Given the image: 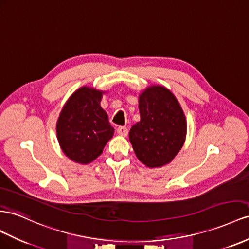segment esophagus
Masks as SVG:
<instances>
[{
	"mask_svg": "<svg viewBox=\"0 0 249 249\" xmlns=\"http://www.w3.org/2000/svg\"><path fill=\"white\" fill-rule=\"evenodd\" d=\"M117 131L120 136H122V137H127V134H128V129H127L125 126H120Z\"/></svg>",
	"mask_w": 249,
	"mask_h": 249,
	"instance_id": "obj_1",
	"label": "esophagus"
}]
</instances>
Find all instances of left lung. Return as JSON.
<instances>
[{
    "label": "left lung",
    "mask_w": 249,
    "mask_h": 249,
    "mask_svg": "<svg viewBox=\"0 0 249 249\" xmlns=\"http://www.w3.org/2000/svg\"><path fill=\"white\" fill-rule=\"evenodd\" d=\"M140 122L129 131L138 159L147 167L169 164L181 149L187 133L183 111L174 95L164 87H150L140 95Z\"/></svg>",
    "instance_id": "1"
}]
</instances>
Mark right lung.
<instances>
[{"instance_id":"1","label":"right lung","mask_w":249,"mask_h":249,"mask_svg":"<svg viewBox=\"0 0 249 249\" xmlns=\"http://www.w3.org/2000/svg\"><path fill=\"white\" fill-rule=\"evenodd\" d=\"M102 94L87 87L77 89L63 106L56 125L63 153L79 164L96 160L115 132L100 105Z\"/></svg>"}]
</instances>
